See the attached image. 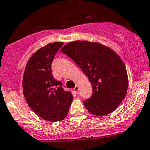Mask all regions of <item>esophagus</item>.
I'll use <instances>...</instances> for the list:
<instances>
[{
    "label": "esophagus",
    "instance_id": "obj_1",
    "mask_svg": "<svg viewBox=\"0 0 150 150\" xmlns=\"http://www.w3.org/2000/svg\"><path fill=\"white\" fill-rule=\"evenodd\" d=\"M74 90H75V92H76V93L78 92V85H76V86H75V88H74Z\"/></svg>",
    "mask_w": 150,
    "mask_h": 150
}]
</instances>
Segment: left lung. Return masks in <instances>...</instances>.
<instances>
[{
    "instance_id": "left-lung-1",
    "label": "left lung",
    "mask_w": 150,
    "mask_h": 150,
    "mask_svg": "<svg viewBox=\"0 0 150 150\" xmlns=\"http://www.w3.org/2000/svg\"><path fill=\"white\" fill-rule=\"evenodd\" d=\"M61 50L79 65L92 85V97L84 101L89 112L105 116L114 111L128 87V73L120 56L101 43L88 41L71 42Z\"/></svg>"
}]
</instances>
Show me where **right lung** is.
<instances>
[{
	"label": "right lung",
	"instance_id": "add662e5",
	"mask_svg": "<svg viewBox=\"0 0 150 150\" xmlns=\"http://www.w3.org/2000/svg\"><path fill=\"white\" fill-rule=\"evenodd\" d=\"M63 44L61 42L50 43L36 51L27 61L22 79L27 104L37 116L50 122L65 118L73 99L51 73V63Z\"/></svg>",
	"mask_w": 150,
	"mask_h": 150
}]
</instances>
